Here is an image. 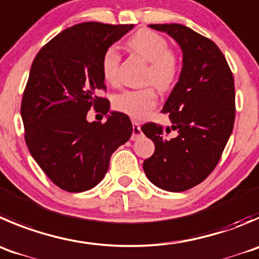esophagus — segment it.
<instances>
[{
	"label": "esophagus",
	"mask_w": 259,
	"mask_h": 259,
	"mask_svg": "<svg viewBox=\"0 0 259 259\" xmlns=\"http://www.w3.org/2000/svg\"><path fill=\"white\" fill-rule=\"evenodd\" d=\"M142 137V129H140L139 124L137 121H133V135L132 140H137Z\"/></svg>",
	"instance_id": "1"
}]
</instances>
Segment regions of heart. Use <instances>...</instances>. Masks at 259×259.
<instances>
[{
  "mask_svg": "<svg viewBox=\"0 0 259 259\" xmlns=\"http://www.w3.org/2000/svg\"><path fill=\"white\" fill-rule=\"evenodd\" d=\"M127 47L149 63L143 83H152L160 91H168L175 86L180 74V59L169 49V42L163 35L152 30H139L127 40ZM119 64L120 54L116 48H107L101 57V73L107 83L115 84L117 82ZM155 104L157 94L152 86L122 91L115 95L112 101L117 111L133 119H142Z\"/></svg>",
  "mask_w": 259,
  "mask_h": 259,
  "instance_id": "b5f03b06",
  "label": "heart"
}]
</instances>
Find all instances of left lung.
I'll return each mask as SVG.
<instances>
[{"label": "left lung", "mask_w": 259, "mask_h": 259, "mask_svg": "<svg viewBox=\"0 0 259 259\" xmlns=\"http://www.w3.org/2000/svg\"><path fill=\"white\" fill-rule=\"evenodd\" d=\"M182 49L180 78L162 112L172 125L148 122L142 132L154 142L153 155L143 163L150 182L182 192L201 183L219 163L235 119L234 78L222 50L212 40L181 24H153ZM175 130L178 135L167 138Z\"/></svg>", "instance_id": "8db88e82"}]
</instances>
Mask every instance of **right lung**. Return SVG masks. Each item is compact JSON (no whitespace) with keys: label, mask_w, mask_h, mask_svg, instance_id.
Returning a JSON list of instances; mask_svg holds the SVG:
<instances>
[{"label":"right lung","mask_w":259,"mask_h":259,"mask_svg":"<svg viewBox=\"0 0 259 259\" xmlns=\"http://www.w3.org/2000/svg\"><path fill=\"white\" fill-rule=\"evenodd\" d=\"M134 25L83 22L63 30L35 57L21 101L25 142L54 185L68 192L91 190L106 175L111 154L129 140V116L87 121L92 106L106 115L110 101L101 57Z\"/></svg>","instance_id":"add662e5"}]
</instances>
